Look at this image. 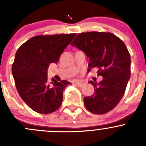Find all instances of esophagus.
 I'll use <instances>...</instances> for the list:
<instances>
[{
  "mask_svg": "<svg viewBox=\"0 0 146 146\" xmlns=\"http://www.w3.org/2000/svg\"><path fill=\"white\" fill-rule=\"evenodd\" d=\"M75 83H76V85H77L78 87H79V88H81V87H82L84 85H85V84L82 83V82H76Z\"/></svg>",
  "mask_w": 146,
  "mask_h": 146,
  "instance_id": "34e87169",
  "label": "esophagus"
}]
</instances>
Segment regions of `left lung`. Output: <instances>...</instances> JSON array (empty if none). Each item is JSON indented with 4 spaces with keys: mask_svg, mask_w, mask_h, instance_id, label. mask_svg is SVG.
<instances>
[{
    "mask_svg": "<svg viewBox=\"0 0 146 146\" xmlns=\"http://www.w3.org/2000/svg\"><path fill=\"white\" fill-rule=\"evenodd\" d=\"M71 46L81 50L89 58V69L97 67L103 79L90 80L93 95L84 98L88 111L104 114L112 110L124 95L131 77V57L126 45L110 32H89L78 35Z\"/></svg>",
    "mask_w": 146,
    "mask_h": 146,
    "instance_id": "8db88e82",
    "label": "left lung"
}]
</instances>
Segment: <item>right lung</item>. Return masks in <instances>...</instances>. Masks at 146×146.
I'll use <instances>...</instances> for the list:
<instances>
[{
    "mask_svg": "<svg viewBox=\"0 0 146 146\" xmlns=\"http://www.w3.org/2000/svg\"><path fill=\"white\" fill-rule=\"evenodd\" d=\"M76 34L34 36L17 49L12 66L16 88L23 100L39 114H50L62 104L67 80H47L50 64H56Z\"/></svg>",
    "mask_w": 146,
    "mask_h": 146,
    "instance_id": "obj_1",
    "label": "right lung"
}]
</instances>
